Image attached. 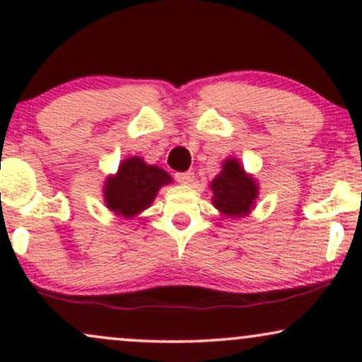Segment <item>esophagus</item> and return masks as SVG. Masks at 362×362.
I'll use <instances>...</instances> for the list:
<instances>
[{"mask_svg": "<svg viewBox=\"0 0 362 362\" xmlns=\"http://www.w3.org/2000/svg\"><path fill=\"white\" fill-rule=\"evenodd\" d=\"M175 178L180 182V184H192L194 173L192 172H180V173H175Z\"/></svg>", "mask_w": 362, "mask_h": 362, "instance_id": "obj_1", "label": "esophagus"}]
</instances>
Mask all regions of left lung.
Listing matches in <instances>:
<instances>
[{"mask_svg":"<svg viewBox=\"0 0 362 362\" xmlns=\"http://www.w3.org/2000/svg\"><path fill=\"white\" fill-rule=\"evenodd\" d=\"M213 204L219 213L230 218H242L250 213L259 197V184L252 175H247L235 158L224 160L223 170L211 182Z\"/></svg>","mask_w":362,"mask_h":362,"instance_id":"left-lung-1","label":"left lung"}]
</instances>
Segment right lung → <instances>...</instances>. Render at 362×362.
<instances>
[{
  "label": "right lung",
  "instance_id": "add662e5",
  "mask_svg": "<svg viewBox=\"0 0 362 362\" xmlns=\"http://www.w3.org/2000/svg\"><path fill=\"white\" fill-rule=\"evenodd\" d=\"M172 182L163 168L148 165L139 156L120 163L119 172L110 175L103 187V199L110 211L124 218H134L155 201L160 187Z\"/></svg>",
  "mask_w": 362,
  "mask_h": 362
}]
</instances>
